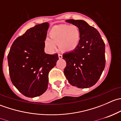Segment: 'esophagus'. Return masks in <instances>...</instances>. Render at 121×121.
I'll use <instances>...</instances> for the list:
<instances>
[{
  "label": "esophagus",
  "instance_id": "obj_1",
  "mask_svg": "<svg viewBox=\"0 0 121 121\" xmlns=\"http://www.w3.org/2000/svg\"><path fill=\"white\" fill-rule=\"evenodd\" d=\"M58 58H59V59H61V58H63V56H62L61 54H58Z\"/></svg>",
  "mask_w": 121,
  "mask_h": 121
}]
</instances>
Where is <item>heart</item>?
Returning a JSON list of instances; mask_svg holds the SVG:
<instances>
[{
	"mask_svg": "<svg viewBox=\"0 0 121 121\" xmlns=\"http://www.w3.org/2000/svg\"><path fill=\"white\" fill-rule=\"evenodd\" d=\"M50 37L44 39L45 47L49 53H53L58 44L63 52L74 50L81 41V31L77 26L60 24L55 26L49 32Z\"/></svg>",
	"mask_w": 121,
	"mask_h": 121,
	"instance_id": "heart-1",
	"label": "heart"
}]
</instances>
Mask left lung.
Segmentation results:
<instances>
[{
    "instance_id": "left-lung-1",
    "label": "left lung",
    "mask_w": 121,
    "mask_h": 121,
    "mask_svg": "<svg viewBox=\"0 0 121 121\" xmlns=\"http://www.w3.org/2000/svg\"><path fill=\"white\" fill-rule=\"evenodd\" d=\"M65 22L77 26L81 36L78 46L63 55L67 63L64 75L73 86L90 88L97 83L105 66V43L98 30L84 20Z\"/></svg>"
}]
</instances>
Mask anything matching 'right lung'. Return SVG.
I'll return each mask as SVG.
<instances>
[{
	"mask_svg": "<svg viewBox=\"0 0 121 121\" xmlns=\"http://www.w3.org/2000/svg\"><path fill=\"white\" fill-rule=\"evenodd\" d=\"M49 23H43L28 29L17 38L8 56L12 84L24 96L34 98L47 90L48 73L56 66L57 54L44 52V39Z\"/></svg>",
	"mask_w": 121,
	"mask_h": 121,
	"instance_id": "right-lung-1",
	"label": "right lung"
}]
</instances>
